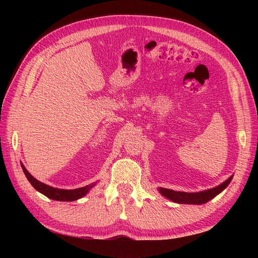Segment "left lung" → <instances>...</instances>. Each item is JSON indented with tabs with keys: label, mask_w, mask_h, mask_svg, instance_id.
<instances>
[{
	"label": "left lung",
	"mask_w": 258,
	"mask_h": 258,
	"mask_svg": "<svg viewBox=\"0 0 258 258\" xmlns=\"http://www.w3.org/2000/svg\"><path fill=\"white\" fill-rule=\"evenodd\" d=\"M233 176L226 179L225 182L222 183L221 185L216 186V187L207 189V190H203L200 191V193H186V191H175L173 189H168V188H160L161 194L163 196L167 197L168 200H171L175 203H179V204H196V205H201V204H205L208 201H211L214 199L216 195L221 193L223 189H225L228 184L231 183Z\"/></svg>",
	"instance_id": "obj_1"
}]
</instances>
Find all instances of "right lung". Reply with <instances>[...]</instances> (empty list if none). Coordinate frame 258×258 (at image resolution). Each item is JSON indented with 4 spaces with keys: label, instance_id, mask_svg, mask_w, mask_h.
Wrapping results in <instances>:
<instances>
[{
    "label": "right lung",
    "instance_id": "add662e5",
    "mask_svg": "<svg viewBox=\"0 0 258 258\" xmlns=\"http://www.w3.org/2000/svg\"><path fill=\"white\" fill-rule=\"evenodd\" d=\"M22 168H23V172L25 174L26 178L29 179V182L32 184L33 187H34L36 190L40 191L43 195H45L46 197L54 201H65V202H73L81 199L84 195L87 194V191L92 188L93 186L95 185V183H92L90 185H86L84 187L81 188H76V189H58V188H54L51 187L44 183H41L40 180L35 179L32 175L26 171V168L22 165Z\"/></svg>",
    "mask_w": 258,
    "mask_h": 258
}]
</instances>
